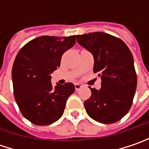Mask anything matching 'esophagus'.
Returning <instances> with one entry per match:
<instances>
[{
  "label": "esophagus",
  "instance_id": "esophagus-1",
  "mask_svg": "<svg viewBox=\"0 0 149 149\" xmlns=\"http://www.w3.org/2000/svg\"><path fill=\"white\" fill-rule=\"evenodd\" d=\"M82 87H83V86H82L81 84H79V83H75V89H76V90H79Z\"/></svg>",
  "mask_w": 149,
  "mask_h": 149
}]
</instances>
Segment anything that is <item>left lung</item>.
Here are the masks:
<instances>
[{
	"instance_id": "left-lung-1",
	"label": "left lung",
	"mask_w": 149,
	"mask_h": 149,
	"mask_svg": "<svg viewBox=\"0 0 149 149\" xmlns=\"http://www.w3.org/2000/svg\"><path fill=\"white\" fill-rule=\"evenodd\" d=\"M80 45L92 53L93 72L101 78V88H90L84 102L88 115L94 120L111 124L129 111L136 88V74L131 50L119 38L103 32L77 35Z\"/></svg>"
}]
</instances>
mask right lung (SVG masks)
I'll use <instances>...</instances> for the list:
<instances>
[{"instance_id":"obj_1","label":"right lung","mask_w":149,"mask_h":149,"mask_svg":"<svg viewBox=\"0 0 149 149\" xmlns=\"http://www.w3.org/2000/svg\"><path fill=\"white\" fill-rule=\"evenodd\" d=\"M75 43V35L40 36L27 43L17 55L12 71L14 97L22 116L33 124L50 125L63 115L75 87L71 83L53 87L50 74Z\"/></svg>"}]
</instances>
